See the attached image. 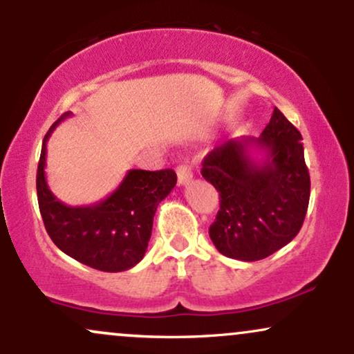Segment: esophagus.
Here are the masks:
<instances>
[{"label": "esophagus", "mask_w": 354, "mask_h": 354, "mask_svg": "<svg viewBox=\"0 0 354 354\" xmlns=\"http://www.w3.org/2000/svg\"><path fill=\"white\" fill-rule=\"evenodd\" d=\"M176 174H178V185H181V186L188 185V183L193 180V173H191V169L185 165L178 166Z\"/></svg>", "instance_id": "obj_1"}]
</instances>
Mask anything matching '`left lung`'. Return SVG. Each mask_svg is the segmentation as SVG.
<instances>
[{
  "instance_id": "left-lung-1",
  "label": "left lung",
  "mask_w": 354,
  "mask_h": 354,
  "mask_svg": "<svg viewBox=\"0 0 354 354\" xmlns=\"http://www.w3.org/2000/svg\"><path fill=\"white\" fill-rule=\"evenodd\" d=\"M301 133L278 108L259 138H234L203 161L201 174L219 193L209 238L221 254L258 261L301 230L310 203V171Z\"/></svg>"
}]
</instances>
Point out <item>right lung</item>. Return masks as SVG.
Masks as SVG:
<instances>
[{
  "label": "right lung",
  "instance_id": "obj_1",
  "mask_svg": "<svg viewBox=\"0 0 354 354\" xmlns=\"http://www.w3.org/2000/svg\"><path fill=\"white\" fill-rule=\"evenodd\" d=\"M51 126L43 141L36 174L38 205L44 228L56 246L76 261L106 273H120L143 259L151 238L158 205L176 186L173 169H129L109 196L86 206H70L51 193L46 181V141L64 118Z\"/></svg>",
  "mask_w": 354,
  "mask_h": 354
}]
</instances>
